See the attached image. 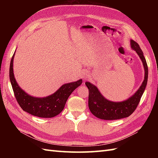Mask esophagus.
Returning <instances> with one entry per match:
<instances>
[{"label":"esophagus","mask_w":158,"mask_h":158,"mask_svg":"<svg viewBox=\"0 0 158 158\" xmlns=\"http://www.w3.org/2000/svg\"><path fill=\"white\" fill-rule=\"evenodd\" d=\"M88 73H87L86 71H83V73H82V75H81V77H83V79H87V77H88Z\"/></svg>","instance_id":"esophagus-1"}]
</instances>
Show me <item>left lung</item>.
Wrapping results in <instances>:
<instances>
[{"instance_id":"8db88e82","label":"left lung","mask_w":158,"mask_h":158,"mask_svg":"<svg viewBox=\"0 0 158 158\" xmlns=\"http://www.w3.org/2000/svg\"><path fill=\"white\" fill-rule=\"evenodd\" d=\"M131 48L136 52L141 60L145 70V77L141 85L130 98L121 102H113L105 98L96 85L90 82H85L89 89L88 106L94 115L105 120H115L129 117L138 106L145 91L148 79V67L143 52L138 43L130 40Z\"/></svg>"}]
</instances>
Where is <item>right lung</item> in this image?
<instances>
[{
	"instance_id": "1",
	"label": "right lung",
	"mask_w": 158,
	"mask_h": 158,
	"mask_svg": "<svg viewBox=\"0 0 158 158\" xmlns=\"http://www.w3.org/2000/svg\"><path fill=\"white\" fill-rule=\"evenodd\" d=\"M13 55L10 63L9 78L15 98L21 108L31 115L43 118H52L62 111L72 92L82 83V79L62 85L52 95L43 98H38L29 95L25 92L17 83L13 73Z\"/></svg>"
}]
</instances>
